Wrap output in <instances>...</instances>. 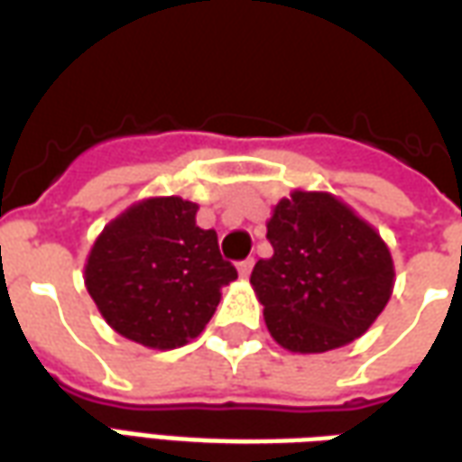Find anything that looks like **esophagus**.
<instances>
[{
  "mask_svg": "<svg viewBox=\"0 0 462 462\" xmlns=\"http://www.w3.org/2000/svg\"><path fill=\"white\" fill-rule=\"evenodd\" d=\"M251 268H254V258H246V261H241V263H238V276L248 278V276H251Z\"/></svg>",
  "mask_w": 462,
  "mask_h": 462,
  "instance_id": "esophagus-1",
  "label": "esophagus"
}]
</instances>
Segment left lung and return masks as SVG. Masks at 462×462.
<instances>
[{
	"mask_svg": "<svg viewBox=\"0 0 462 462\" xmlns=\"http://www.w3.org/2000/svg\"><path fill=\"white\" fill-rule=\"evenodd\" d=\"M273 256L251 286L271 338L291 353H326L361 338L391 300V248L328 191L293 189L266 221Z\"/></svg>",
	"mask_w": 462,
	"mask_h": 462,
	"instance_id": "obj_1",
	"label": "left lung"
}]
</instances>
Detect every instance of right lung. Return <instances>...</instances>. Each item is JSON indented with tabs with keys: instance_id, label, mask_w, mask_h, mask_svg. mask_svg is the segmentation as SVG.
<instances>
[{
	"instance_id": "right-lung-1",
	"label": "right lung",
	"mask_w": 462,
	"mask_h": 462,
	"mask_svg": "<svg viewBox=\"0 0 462 462\" xmlns=\"http://www.w3.org/2000/svg\"><path fill=\"white\" fill-rule=\"evenodd\" d=\"M196 211L181 196L142 199L94 241L84 286L124 338L153 351L186 346L211 320L221 289L236 281L216 231L196 226Z\"/></svg>"
}]
</instances>
